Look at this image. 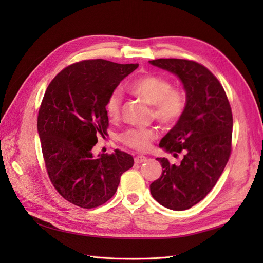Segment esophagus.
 <instances>
[{"label":"esophagus","instance_id":"1","mask_svg":"<svg viewBox=\"0 0 263 263\" xmlns=\"http://www.w3.org/2000/svg\"><path fill=\"white\" fill-rule=\"evenodd\" d=\"M147 161V158L145 156H137L136 158H135V163H142Z\"/></svg>","mask_w":263,"mask_h":263}]
</instances>
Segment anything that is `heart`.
<instances>
[{"label":"heart","instance_id":"b5f03b06","mask_svg":"<svg viewBox=\"0 0 263 263\" xmlns=\"http://www.w3.org/2000/svg\"><path fill=\"white\" fill-rule=\"evenodd\" d=\"M130 91L141 98L148 104L153 105L154 117L163 125H171L178 122L186 108V95L180 89H174L169 80L158 76H142L133 81ZM122 93L115 90L108 95L105 103V110L109 118L116 119L121 115ZM157 137L154 128H129L119 135V139L133 149L145 151Z\"/></svg>","mask_w":263,"mask_h":263}]
</instances>
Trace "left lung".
Listing matches in <instances>:
<instances>
[{
  "mask_svg": "<svg viewBox=\"0 0 263 263\" xmlns=\"http://www.w3.org/2000/svg\"><path fill=\"white\" fill-rule=\"evenodd\" d=\"M149 63L177 76L186 94L184 114L159 144L174 157L184 156L180 164L157 158L162 174L150 184L158 203L184 211L210 193L225 169L232 151V108L216 77L200 63L185 59Z\"/></svg>",
  "mask_w": 263,
  "mask_h": 263,
  "instance_id": "8db88e82",
  "label": "left lung"
}]
</instances>
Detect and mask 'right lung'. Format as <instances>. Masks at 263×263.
<instances>
[{
	"instance_id": "add662e5",
	"label": "right lung",
	"mask_w": 263,
	"mask_h": 263,
	"mask_svg": "<svg viewBox=\"0 0 263 263\" xmlns=\"http://www.w3.org/2000/svg\"><path fill=\"white\" fill-rule=\"evenodd\" d=\"M138 66L84 60L63 69L47 87L37 129L49 179L68 202L83 209L106 203L134 165L124 151L94 157L92 148L108 127V95Z\"/></svg>"
}]
</instances>
